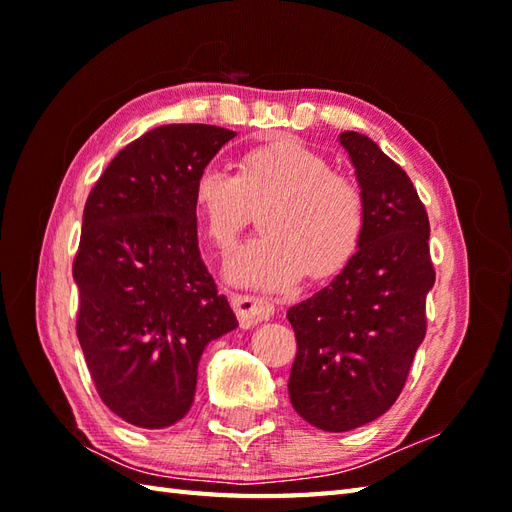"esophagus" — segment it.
<instances>
[{
	"label": "esophagus",
	"mask_w": 512,
	"mask_h": 512,
	"mask_svg": "<svg viewBox=\"0 0 512 512\" xmlns=\"http://www.w3.org/2000/svg\"><path fill=\"white\" fill-rule=\"evenodd\" d=\"M233 308L242 328H253V325L268 321L275 314V306L268 299L253 297V295H233Z\"/></svg>",
	"instance_id": "esophagus-1"
}]
</instances>
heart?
Here are the masks:
<instances>
[{
  "mask_svg": "<svg viewBox=\"0 0 512 512\" xmlns=\"http://www.w3.org/2000/svg\"><path fill=\"white\" fill-rule=\"evenodd\" d=\"M264 235L239 250L228 275L244 286L281 290L303 275L332 279L363 244L367 206L361 187L299 140L277 138L244 151L235 173L206 165L193 182V211L206 239L226 253L264 204Z\"/></svg>",
  "mask_w": 512,
  "mask_h": 512,
  "instance_id": "heart-1",
  "label": "heart"
}]
</instances>
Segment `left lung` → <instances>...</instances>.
<instances>
[{
    "instance_id": "obj_1",
    "label": "left lung",
    "mask_w": 512,
    "mask_h": 512,
    "mask_svg": "<svg viewBox=\"0 0 512 512\" xmlns=\"http://www.w3.org/2000/svg\"><path fill=\"white\" fill-rule=\"evenodd\" d=\"M365 195L363 244L343 273L288 310L297 336L288 394L323 431H350L394 405L427 332L436 281L429 217L402 167L372 138L343 132Z\"/></svg>"
}]
</instances>
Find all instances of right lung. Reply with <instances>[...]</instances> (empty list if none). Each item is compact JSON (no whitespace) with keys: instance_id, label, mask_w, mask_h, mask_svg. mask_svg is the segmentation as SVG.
<instances>
[{"instance_id":"obj_1","label":"right lung","mask_w":512,"mask_h":512,"mask_svg":"<svg viewBox=\"0 0 512 512\" xmlns=\"http://www.w3.org/2000/svg\"><path fill=\"white\" fill-rule=\"evenodd\" d=\"M235 136L195 123L151 129L118 151L85 202L76 336L101 400L134 427L187 416L202 352L237 328L200 257L193 211L195 176Z\"/></svg>"}]
</instances>
